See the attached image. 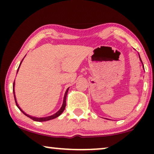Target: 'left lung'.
<instances>
[{
    "label": "left lung",
    "mask_w": 154,
    "mask_h": 154,
    "mask_svg": "<svg viewBox=\"0 0 154 154\" xmlns=\"http://www.w3.org/2000/svg\"><path fill=\"white\" fill-rule=\"evenodd\" d=\"M139 57H140V55H139ZM140 61H141V62H142V60H141L140 57ZM142 64H143V63H142ZM143 66H144V65H143Z\"/></svg>",
    "instance_id": "left-lung-1"
}]
</instances>
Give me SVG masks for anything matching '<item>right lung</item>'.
I'll use <instances>...</instances> for the list:
<instances>
[{
	"label": "right lung",
	"mask_w": 154,
	"mask_h": 154,
	"mask_svg": "<svg viewBox=\"0 0 154 154\" xmlns=\"http://www.w3.org/2000/svg\"><path fill=\"white\" fill-rule=\"evenodd\" d=\"M23 60H24V59H23ZM23 60H22V62H21L20 64V66H19V68H20V65H21V64H22V62ZM19 68H18V69H17V72H18ZM69 88H67L66 91V92H65V94H64V100H63V104H62V107H61V109H60V110H59V111H57V112L55 113H54V114H53V115H52V116H48V117H44V118H36V117H33V116H29V115H28V114H26V113H24V111H23L22 110V109H21L20 107L19 106V105L17 104V100H16L15 94H14V83H13V93H14V100H15V103H16V105H17V106L18 107L19 109H20V111H22V112L23 113H24V115H26V116H28L29 118H30L31 119H32V120H33V121H38V122H43V121H50V120L54 119H55V118L58 117L59 116H60L61 114H62L63 111H64V109H65V107H66V95H67V93H68V91H69Z\"/></svg>",
	"instance_id": "obj_1"
}]
</instances>
